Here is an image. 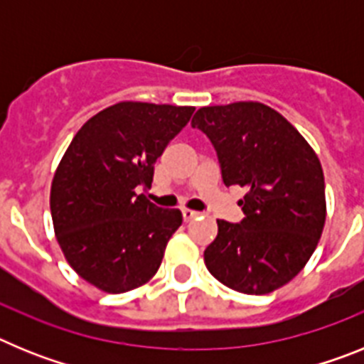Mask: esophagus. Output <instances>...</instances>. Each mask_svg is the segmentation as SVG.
Here are the masks:
<instances>
[{
  "mask_svg": "<svg viewBox=\"0 0 364 364\" xmlns=\"http://www.w3.org/2000/svg\"><path fill=\"white\" fill-rule=\"evenodd\" d=\"M198 215H200V213H198V211L188 210V208H184V210H182V217H184V220H186V222L193 220V218H197Z\"/></svg>",
  "mask_w": 364,
  "mask_h": 364,
  "instance_id": "34e87169",
  "label": "esophagus"
}]
</instances>
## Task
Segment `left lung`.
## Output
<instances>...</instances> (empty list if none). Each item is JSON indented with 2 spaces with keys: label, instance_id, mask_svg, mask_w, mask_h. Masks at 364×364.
<instances>
[{
  "label": "left lung",
  "instance_id": "left-lung-1",
  "mask_svg": "<svg viewBox=\"0 0 364 364\" xmlns=\"http://www.w3.org/2000/svg\"><path fill=\"white\" fill-rule=\"evenodd\" d=\"M191 125L210 138L226 186L246 188L239 224L217 220L205 268L235 291L277 290L304 268L326 218L317 154L282 114L259 102L202 107Z\"/></svg>",
  "mask_w": 364,
  "mask_h": 364
}]
</instances>
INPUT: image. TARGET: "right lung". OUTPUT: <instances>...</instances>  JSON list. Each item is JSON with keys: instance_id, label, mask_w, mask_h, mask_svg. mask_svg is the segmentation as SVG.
<instances>
[{"instance_id": "add662e5", "label": "right lung", "mask_w": 364, "mask_h": 364, "mask_svg": "<svg viewBox=\"0 0 364 364\" xmlns=\"http://www.w3.org/2000/svg\"><path fill=\"white\" fill-rule=\"evenodd\" d=\"M195 107L120 102L87 120L50 188L54 231L67 262L107 294L146 284L162 264L180 210L151 204L154 162Z\"/></svg>"}]
</instances>
